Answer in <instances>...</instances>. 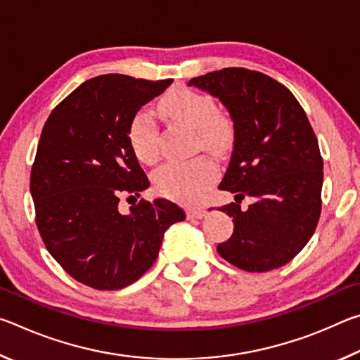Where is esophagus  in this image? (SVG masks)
Here are the masks:
<instances>
[{
	"label": "esophagus",
	"mask_w": 360,
	"mask_h": 360,
	"mask_svg": "<svg viewBox=\"0 0 360 360\" xmlns=\"http://www.w3.org/2000/svg\"><path fill=\"white\" fill-rule=\"evenodd\" d=\"M187 219H202L206 214L205 208H187L186 210Z\"/></svg>",
	"instance_id": "esophagus-1"
}]
</instances>
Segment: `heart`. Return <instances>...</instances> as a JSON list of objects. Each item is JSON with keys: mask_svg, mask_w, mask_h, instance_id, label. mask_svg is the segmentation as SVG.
<instances>
[{"mask_svg": "<svg viewBox=\"0 0 360 360\" xmlns=\"http://www.w3.org/2000/svg\"><path fill=\"white\" fill-rule=\"evenodd\" d=\"M160 111L167 117L195 129L200 146L211 152H224L233 139V124L227 114L216 111L210 95L178 87L160 100ZM129 141L135 155L144 163H154L158 148V127L149 109L138 111L130 122ZM217 178L216 163L208 157L191 160H169L154 174L155 188L168 198L195 203Z\"/></svg>", "mask_w": 360, "mask_h": 360, "instance_id": "1", "label": "heart"}]
</instances>
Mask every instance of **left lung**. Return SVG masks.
<instances>
[{
  "label": "left lung",
  "mask_w": 360,
  "mask_h": 360,
  "mask_svg": "<svg viewBox=\"0 0 360 360\" xmlns=\"http://www.w3.org/2000/svg\"><path fill=\"white\" fill-rule=\"evenodd\" d=\"M188 85L221 100L233 120V150L219 184L235 193L236 203L219 208L233 217V233L217 252L245 271L285 265L321 216L322 157L307 114L288 87L259 71L224 68ZM245 196L256 202L243 212Z\"/></svg>",
  "instance_id": "obj_1"
}]
</instances>
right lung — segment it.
Instances as JSON below:
<instances>
[{
	"label": "right lung",
	"instance_id": "right-lung-1",
	"mask_svg": "<svg viewBox=\"0 0 360 360\" xmlns=\"http://www.w3.org/2000/svg\"><path fill=\"white\" fill-rule=\"evenodd\" d=\"M172 82L96 76L57 105L42 129L30 178L36 225L63 270L94 289L135 283L155 262L165 230L186 219L165 198L136 205L149 179L129 141L133 115ZM122 196L136 200L129 215L118 211Z\"/></svg>",
	"mask_w": 360,
	"mask_h": 360
}]
</instances>
